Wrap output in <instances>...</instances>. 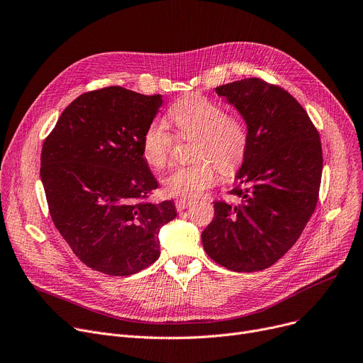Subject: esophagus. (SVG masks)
I'll return each instance as SVG.
<instances>
[{
  "label": "esophagus",
  "mask_w": 363,
  "mask_h": 363,
  "mask_svg": "<svg viewBox=\"0 0 363 363\" xmlns=\"http://www.w3.org/2000/svg\"><path fill=\"white\" fill-rule=\"evenodd\" d=\"M175 206H177V211H178V212H182V211H185L186 207L191 206V201L179 199V200H177V201H175Z\"/></svg>",
  "instance_id": "esophagus-1"
}]
</instances>
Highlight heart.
I'll return each mask as SVG.
<instances>
[{
    "label": "heart",
    "instance_id": "heart-1",
    "mask_svg": "<svg viewBox=\"0 0 363 363\" xmlns=\"http://www.w3.org/2000/svg\"><path fill=\"white\" fill-rule=\"evenodd\" d=\"M167 118L179 137L196 138L193 157L197 159L163 178V191L167 196L196 199L216 184L219 169L230 175L244 163L249 151V128L240 116L226 114L219 103L191 95L172 106ZM174 144L175 137L163 122H151L141 138L143 159L152 169H163L170 160Z\"/></svg>",
    "mask_w": 363,
    "mask_h": 363
}]
</instances>
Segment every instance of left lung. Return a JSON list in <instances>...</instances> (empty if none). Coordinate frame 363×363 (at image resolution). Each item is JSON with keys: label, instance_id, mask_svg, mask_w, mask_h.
Listing matches in <instances>:
<instances>
[{"label": "left lung", "instance_id": "left-lung-1", "mask_svg": "<svg viewBox=\"0 0 363 363\" xmlns=\"http://www.w3.org/2000/svg\"><path fill=\"white\" fill-rule=\"evenodd\" d=\"M216 94L242 116L249 151L230 191L240 203H213L203 247L226 269L263 271L291 249L315 211L323 167L319 133L291 94L259 78L218 86Z\"/></svg>", "mask_w": 363, "mask_h": 363}]
</instances>
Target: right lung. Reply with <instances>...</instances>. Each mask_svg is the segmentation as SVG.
I'll return each instance as SVG.
<instances>
[{
    "mask_svg": "<svg viewBox=\"0 0 363 363\" xmlns=\"http://www.w3.org/2000/svg\"><path fill=\"white\" fill-rule=\"evenodd\" d=\"M162 95L122 86L72 101L45 138L41 181L51 219L88 268L113 277L143 271L160 256V228L174 201L148 203L159 186L141 155Z\"/></svg>",
    "mask_w": 363,
    "mask_h": 363,
    "instance_id": "obj_1",
    "label": "right lung"
}]
</instances>
